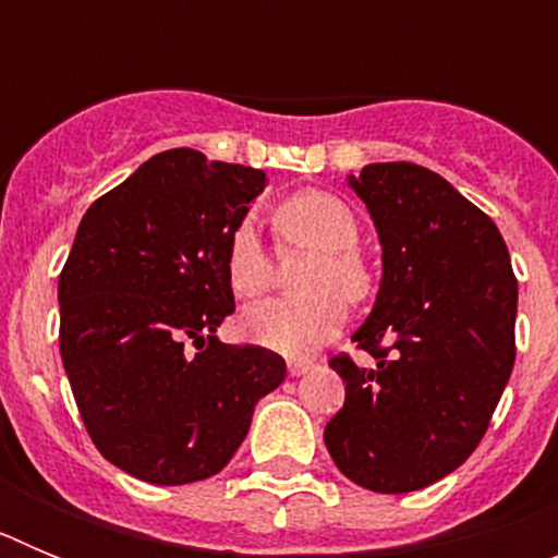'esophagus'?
<instances>
[{
  "mask_svg": "<svg viewBox=\"0 0 558 558\" xmlns=\"http://www.w3.org/2000/svg\"><path fill=\"white\" fill-rule=\"evenodd\" d=\"M310 368H313V363H310V360H290L288 363V372L293 374V377H302V374H307Z\"/></svg>",
  "mask_w": 558,
  "mask_h": 558,
  "instance_id": "esophagus-1",
  "label": "esophagus"
}]
</instances>
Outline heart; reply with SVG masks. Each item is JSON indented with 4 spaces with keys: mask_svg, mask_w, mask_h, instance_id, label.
Listing matches in <instances>:
<instances>
[{
    "mask_svg": "<svg viewBox=\"0 0 558 558\" xmlns=\"http://www.w3.org/2000/svg\"><path fill=\"white\" fill-rule=\"evenodd\" d=\"M274 229L284 245L313 251L299 276L304 293L268 299L243 315V332L251 343L270 352L302 357L332 338L347 318L349 302L368 293L372 276L360 259V223L347 201L322 190L290 195L276 206ZM226 279L236 299H256L270 284V256L251 223L231 231L226 248Z\"/></svg>",
    "mask_w": 558,
    "mask_h": 558,
    "instance_id": "1",
    "label": "heart"
}]
</instances>
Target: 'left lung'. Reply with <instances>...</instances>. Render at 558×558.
Wrapping results in <instances>:
<instances>
[{"instance_id": "left-lung-1", "label": "left lung", "mask_w": 558, "mask_h": 558, "mask_svg": "<svg viewBox=\"0 0 558 558\" xmlns=\"http://www.w3.org/2000/svg\"><path fill=\"white\" fill-rule=\"evenodd\" d=\"M349 186L377 229L383 279L352 335L374 366L329 360L347 402L324 441L349 481L402 495L456 472L481 445L514 368L517 279L489 215L438 172L374 161Z\"/></svg>"}]
</instances>
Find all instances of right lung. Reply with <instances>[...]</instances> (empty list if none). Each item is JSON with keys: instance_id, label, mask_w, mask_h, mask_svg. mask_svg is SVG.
Here are the masks:
<instances>
[{"instance_id": "add662e5", "label": "right lung", "mask_w": 558, "mask_h": 558, "mask_svg": "<svg viewBox=\"0 0 558 558\" xmlns=\"http://www.w3.org/2000/svg\"><path fill=\"white\" fill-rule=\"evenodd\" d=\"M265 184L263 170L175 147L77 226L58 279L61 360L97 450L140 481L218 475L288 374L276 352L215 335L234 313L231 231Z\"/></svg>"}]
</instances>
